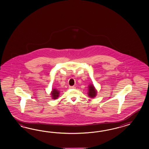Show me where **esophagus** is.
Here are the masks:
<instances>
[{
	"label": "esophagus",
	"mask_w": 149,
	"mask_h": 149,
	"mask_svg": "<svg viewBox=\"0 0 149 149\" xmlns=\"http://www.w3.org/2000/svg\"><path fill=\"white\" fill-rule=\"evenodd\" d=\"M69 88H74L75 87H74V86H69Z\"/></svg>",
	"instance_id": "34e87169"
}]
</instances>
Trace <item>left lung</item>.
<instances>
[{
  "label": "left lung",
  "mask_w": 149,
  "mask_h": 149,
  "mask_svg": "<svg viewBox=\"0 0 149 149\" xmlns=\"http://www.w3.org/2000/svg\"><path fill=\"white\" fill-rule=\"evenodd\" d=\"M88 88V97L91 98H94L97 96V89H95V87L93 84H90L89 85Z\"/></svg>",
  "instance_id": "obj_1"
}]
</instances>
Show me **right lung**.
Returning <instances> with one entry per match:
<instances>
[{
	"mask_svg": "<svg viewBox=\"0 0 149 149\" xmlns=\"http://www.w3.org/2000/svg\"><path fill=\"white\" fill-rule=\"evenodd\" d=\"M60 91L56 88H52V91L50 93L51 97H52V99L56 100L59 97L60 94Z\"/></svg>",
	"mask_w": 149,
	"mask_h": 149,
	"instance_id": "obj_1",
	"label": "right lung"
}]
</instances>
